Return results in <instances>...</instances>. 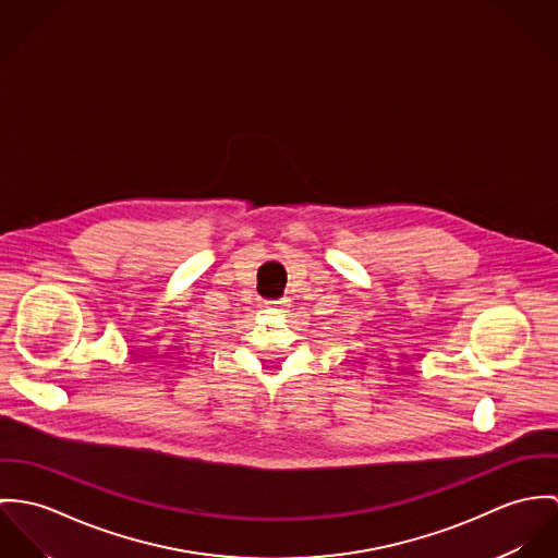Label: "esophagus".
<instances>
[{
  "mask_svg": "<svg viewBox=\"0 0 558 558\" xmlns=\"http://www.w3.org/2000/svg\"><path fill=\"white\" fill-rule=\"evenodd\" d=\"M284 304H287V300H269V302H265L267 308H282Z\"/></svg>",
  "mask_w": 558,
  "mask_h": 558,
  "instance_id": "esophagus-1",
  "label": "esophagus"
}]
</instances>
